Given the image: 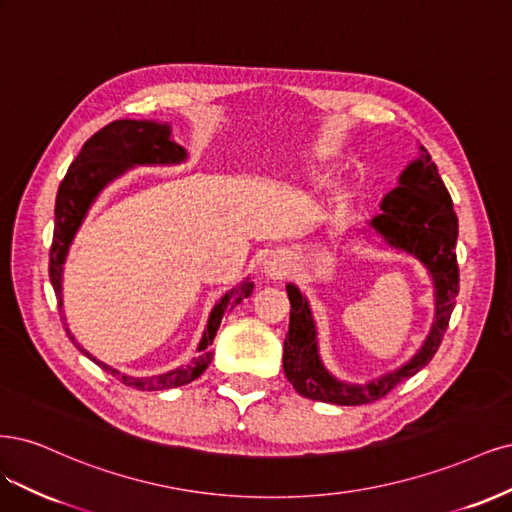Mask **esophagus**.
Segmentation results:
<instances>
[{
  "label": "esophagus",
  "mask_w": 512,
  "mask_h": 512,
  "mask_svg": "<svg viewBox=\"0 0 512 512\" xmlns=\"http://www.w3.org/2000/svg\"><path fill=\"white\" fill-rule=\"evenodd\" d=\"M287 270H289V261H287V257H283V255H270L268 259H266V263H263V272H266L268 276H272V278H280V276H285L287 274Z\"/></svg>",
  "instance_id": "34e87169"
}]
</instances>
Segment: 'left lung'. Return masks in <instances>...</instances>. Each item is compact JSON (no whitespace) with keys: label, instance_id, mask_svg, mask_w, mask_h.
<instances>
[{"label":"left lung","instance_id":"1","mask_svg":"<svg viewBox=\"0 0 512 512\" xmlns=\"http://www.w3.org/2000/svg\"><path fill=\"white\" fill-rule=\"evenodd\" d=\"M419 148V159L412 161L402 172L400 185L383 197L381 214H376L370 221V227L393 249L419 259L432 274L436 287L434 325L417 355L406 361L402 368L387 372L366 385L342 383L323 366L310 306L300 289L289 283L287 295L291 302V317L289 334L285 338L283 368L293 389L308 400L340 406H359L381 400L395 385L430 364L444 332H447L459 293L455 255L457 217L436 163L423 146Z\"/></svg>","mask_w":512,"mask_h":512}]
</instances>
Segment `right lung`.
Masks as SVG:
<instances>
[{
	"label": "right lung",
	"instance_id": "right-lung-1",
	"mask_svg": "<svg viewBox=\"0 0 512 512\" xmlns=\"http://www.w3.org/2000/svg\"><path fill=\"white\" fill-rule=\"evenodd\" d=\"M187 159V151L180 144H176L170 136L168 123H155V121H131L121 119L112 121L110 125L102 127L97 134H93L85 146L80 148L78 157L72 161L68 174L61 180L55 202V232H53V246H51V263H48V274H51V283L57 295L59 310L63 308L61 298V276H63V263L68 257L70 244L78 232V227L85 219L87 210L95 202L100 191L119 178L131 166H170V163H180ZM253 283L249 278L225 293L221 302L212 308L208 325L204 329V336L197 344V355L191 359L189 366H180L166 374L134 378L125 376L119 370H114L102 361H97L89 355L82 346L74 340L70 329L65 332L74 340L78 349L93 359L97 366L117 376L119 381L127 387H134L140 391H159V389H172L187 385L200 376L212 361V340L217 336V329L227 310H232L244 298L253 293Z\"/></svg>",
	"mask_w": 512,
	"mask_h": 512
}]
</instances>
